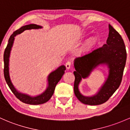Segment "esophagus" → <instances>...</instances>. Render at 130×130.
Segmentation results:
<instances>
[{
	"mask_svg": "<svg viewBox=\"0 0 130 130\" xmlns=\"http://www.w3.org/2000/svg\"><path fill=\"white\" fill-rule=\"evenodd\" d=\"M65 67H66L67 69L70 68L71 67H72V62H70V61H68V62L66 63V64H65Z\"/></svg>",
	"mask_w": 130,
	"mask_h": 130,
	"instance_id": "1",
	"label": "esophagus"
}]
</instances>
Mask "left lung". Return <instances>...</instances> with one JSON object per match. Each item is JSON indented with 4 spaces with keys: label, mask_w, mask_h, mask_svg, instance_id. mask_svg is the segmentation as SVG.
Wrapping results in <instances>:
<instances>
[{
    "label": "left lung",
    "mask_w": 130,
    "mask_h": 130,
    "mask_svg": "<svg viewBox=\"0 0 130 130\" xmlns=\"http://www.w3.org/2000/svg\"><path fill=\"white\" fill-rule=\"evenodd\" d=\"M109 37L102 46L91 51L89 53L76 58L74 63V92L80 102L87 105H100L107 101L120 85L126 60V51L120 35L109 25ZM100 64L109 66V75L105 84L96 95L83 96L78 90L81 78H85Z\"/></svg>",
    "instance_id": "8db88e82"
}]
</instances>
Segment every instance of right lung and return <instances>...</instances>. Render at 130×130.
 <instances>
[{
  "label": "right lung",
  "instance_id": "right-lung-1",
  "mask_svg": "<svg viewBox=\"0 0 130 130\" xmlns=\"http://www.w3.org/2000/svg\"><path fill=\"white\" fill-rule=\"evenodd\" d=\"M41 26L39 25L31 24V25H26L24 26L21 27L20 29H17V31H14L13 34L10 36L9 39H8V44L5 48V51L4 54V77H5V81H6L7 85L13 94L18 98L20 101L22 102L31 105H38L42 104L47 102L51 99L52 95H53L54 90H55V86L58 82L60 80L63 75L65 72L64 71L66 70V67L64 65H62L58 68L56 70L52 72L48 76V81H49V86L47 87L46 90L42 94L38 95L36 97H31L28 95L23 94L18 92L14 86H13L12 82L10 81V78L9 76V72H8V63H9V56L10 53L11 48H12L13 43L15 36L18 34H20L24 30L26 29H38L41 28Z\"/></svg>",
  "mask_w": 130,
  "mask_h": 130
}]
</instances>
